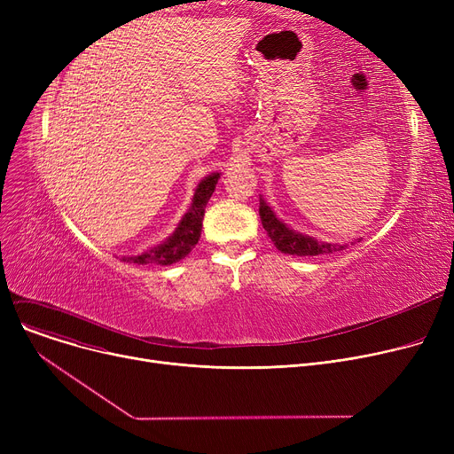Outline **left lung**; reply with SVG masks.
Segmentation results:
<instances>
[{"label":"left lung","mask_w":454,"mask_h":454,"mask_svg":"<svg viewBox=\"0 0 454 454\" xmlns=\"http://www.w3.org/2000/svg\"><path fill=\"white\" fill-rule=\"evenodd\" d=\"M259 217H261V224H263V228L267 230L274 247L278 250H281L283 254L318 255V254H333V252L342 250L348 247L346 243H342V245L340 243H324V241L315 239V237H309L305 233L293 230L291 226H287L281 219L276 217L274 209L267 204V200L263 197H259Z\"/></svg>","instance_id":"8db88e82"}]
</instances>
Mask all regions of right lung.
Here are the masks:
<instances>
[{
	"instance_id": "1",
	"label": "right lung",
	"mask_w": 454,
	"mask_h": 454,
	"mask_svg": "<svg viewBox=\"0 0 454 454\" xmlns=\"http://www.w3.org/2000/svg\"><path fill=\"white\" fill-rule=\"evenodd\" d=\"M221 178V173H211L195 189L193 200H191V206L187 213L178 223L176 230L173 235L167 237V239L161 245H156L154 248L141 252L137 255H123V261H130V263L137 265H173L176 261L184 259L191 250L195 248V245L200 239V230H202V219H204V211L206 204L211 199L215 185H217Z\"/></svg>"
}]
</instances>
